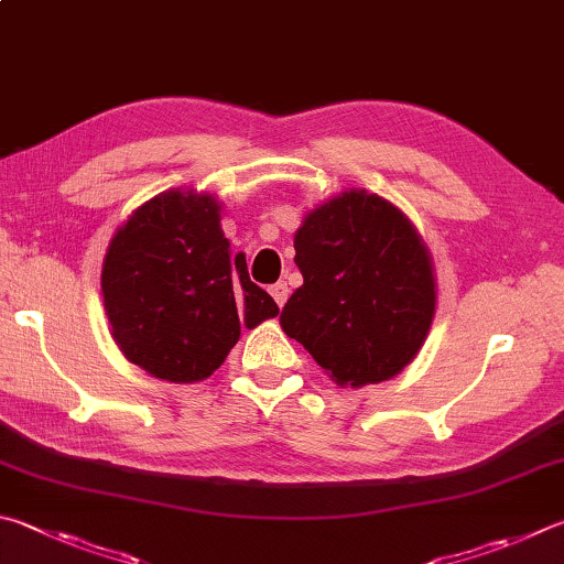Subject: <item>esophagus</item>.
I'll return each mask as SVG.
<instances>
[{
  "label": "esophagus",
  "mask_w": 564,
  "mask_h": 564,
  "mask_svg": "<svg viewBox=\"0 0 564 564\" xmlns=\"http://www.w3.org/2000/svg\"><path fill=\"white\" fill-rule=\"evenodd\" d=\"M269 291H271V295H273V301L279 303V308H283L285 301H289V283L279 281V283H273Z\"/></svg>",
  "instance_id": "34e87169"
}]
</instances>
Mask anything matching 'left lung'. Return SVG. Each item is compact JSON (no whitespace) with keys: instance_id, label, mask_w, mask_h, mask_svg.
<instances>
[{"instance_id":"8db88e82","label":"left lung","mask_w":564,"mask_h":564,"mask_svg":"<svg viewBox=\"0 0 564 564\" xmlns=\"http://www.w3.org/2000/svg\"><path fill=\"white\" fill-rule=\"evenodd\" d=\"M303 285L281 325L337 384H377L414 360L434 317L432 259L402 212L345 192L295 231Z\"/></svg>"}]
</instances>
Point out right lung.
<instances>
[{"label": "right lung", "mask_w": 564, "mask_h": 564, "mask_svg": "<svg viewBox=\"0 0 564 564\" xmlns=\"http://www.w3.org/2000/svg\"><path fill=\"white\" fill-rule=\"evenodd\" d=\"M112 337L132 365L167 382H199L227 360L241 327L279 315L231 256L209 194L162 192L112 237L104 261Z\"/></svg>", "instance_id": "1"}]
</instances>
